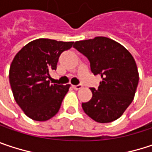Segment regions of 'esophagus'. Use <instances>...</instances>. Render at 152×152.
I'll use <instances>...</instances> for the list:
<instances>
[{"label":"esophagus","instance_id":"obj_1","mask_svg":"<svg viewBox=\"0 0 152 152\" xmlns=\"http://www.w3.org/2000/svg\"><path fill=\"white\" fill-rule=\"evenodd\" d=\"M72 87H73L74 90H80V89L83 88V85L82 84H78V85H73Z\"/></svg>","mask_w":152,"mask_h":152}]
</instances>
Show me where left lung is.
Masks as SVG:
<instances>
[{
  "label": "left lung",
  "instance_id": "8db88e82",
  "mask_svg": "<svg viewBox=\"0 0 152 152\" xmlns=\"http://www.w3.org/2000/svg\"><path fill=\"white\" fill-rule=\"evenodd\" d=\"M73 47L90 62L94 75H100L98 88H91L92 97L83 103V111L97 123H110L121 117L134 99L139 75L131 54L108 37L76 42Z\"/></svg>",
  "mask_w": 152,
  "mask_h": 152
}]
</instances>
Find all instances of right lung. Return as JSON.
Instances as JSON below:
<instances>
[{"label": "right lung", "mask_w": 152, "mask_h": 152, "mask_svg": "<svg viewBox=\"0 0 152 152\" xmlns=\"http://www.w3.org/2000/svg\"><path fill=\"white\" fill-rule=\"evenodd\" d=\"M73 42L36 39L15 55L9 69V83L15 102L35 121H47L60 110L70 84L50 83L59 56Z\"/></svg>", "instance_id": "right-lung-1"}]
</instances>
